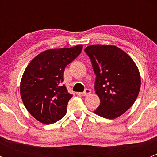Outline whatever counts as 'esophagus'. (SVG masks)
<instances>
[{"mask_svg": "<svg viewBox=\"0 0 157 157\" xmlns=\"http://www.w3.org/2000/svg\"><path fill=\"white\" fill-rule=\"evenodd\" d=\"M90 93H91V90H90V89H86V90H84V92H83L81 94H82V96H87L90 94Z\"/></svg>", "mask_w": 157, "mask_h": 157, "instance_id": "1", "label": "esophagus"}]
</instances>
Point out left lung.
Here are the masks:
<instances>
[{
	"mask_svg": "<svg viewBox=\"0 0 157 157\" xmlns=\"http://www.w3.org/2000/svg\"><path fill=\"white\" fill-rule=\"evenodd\" d=\"M96 74L95 90L100 99L96 115L109 119L121 116L134 103L140 88L137 65L115 45H94L84 49Z\"/></svg>",
	"mask_w": 157,
	"mask_h": 157,
	"instance_id": "obj_1",
	"label": "left lung"
}]
</instances>
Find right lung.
<instances>
[{"mask_svg":"<svg viewBox=\"0 0 157 157\" xmlns=\"http://www.w3.org/2000/svg\"><path fill=\"white\" fill-rule=\"evenodd\" d=\"M83 45L48 49L35 57L20 81V96L28 112L41 123L50 124L63 118L73 95L64 81V68L81 52Z\"/></svg>","mask_w":157,"mask_h":157,"instance_id":"add662e5","label":"right lung"}]
</instances>
